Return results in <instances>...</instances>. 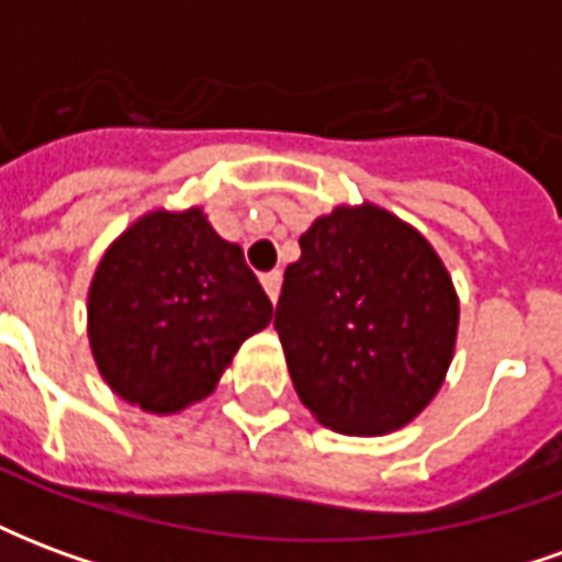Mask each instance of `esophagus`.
Returning a JSON list of instances; mask_svg holds the SVG:
<instances>
[{
  "instance_id": "1",
  "label": "esophagus",
  "mask_w": 562,
  "mask_h": 562,
  "mask_svg": "<svg viewBox=\"0 0 562 562\" xmlns=\"http://www.w3.org/2000/svg\"><path fill=\"white\" fill-rule=\"evenodd\" d=\"M261 285H265V292L268 297L277 304V297H280V285H282V273L280 270H270V273H261Z\"/></svg>"
}]
</instances>
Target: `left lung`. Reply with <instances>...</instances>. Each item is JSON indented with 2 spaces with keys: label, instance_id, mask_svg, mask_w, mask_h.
<instances>
[{
  "label": "left lung",
  "instance_id": "1",
  "mask_svg": "<svg viewBox=\"0 0 562 562\" xmlns=\"http://www.w3.org/2000/svg\"><path fill=\"white\" fill-rule=\"evenodd\" d=\"M458 322L454 282L430 240L361 201L337 204L301 234L273 328L318 424L382 436L418 418L442 389Z\"/></svg>",
  "mask_w": 562,
  "mask_h": 562
}]
</instances>
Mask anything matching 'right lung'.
Instances as JSON below:
<instances>
[{
  "instance_id": "1",
  "label": "right lung",
  "mask_w": 562,
  "mask_h": 562,
  "mask_svg": "<svg viewBox=\"0 0 562 562\" xmlns=\"http://www.w3.org/2000/svg\"><path fill=\"white\" fill-rule=\"evenodd\" d=\"M273 304L244 249L201 207H156L104 249L87 294V337L104 385L149 415L183 413L220 385Z\"/></svg>"
}]
</instances>
